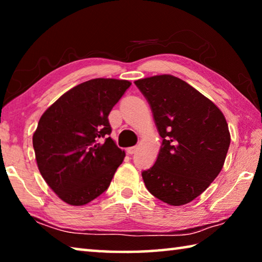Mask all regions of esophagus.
Here are the masks:
<instances>
[{"mask_svg": "<svg viewBox=\"0 0 262 262\" xmlns=\"http://www.w3.org/2000/svg\"><path fill=\"white\" fill-rule=\"evenodd\" d=\"M137 151V147H130V148H127V152L129 155H134Z\"/></svg>", "mask_w": 262, "mask_h": 262, "instance_id": "1", "label": "esophagus"}]
</instances>
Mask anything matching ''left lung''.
I'll use <instances>...</instances> for the list:
<instances>
[{
	"label": "left lung",
	"mask_w": 262,
	"mask_h": 262,
	"mask_svg": "<svg viewBox=\"0 0 262 262\" xmlns=\"http://www.w3.org/2000/svg\"><path fill=\"white\" fill-rule=\"evenodd\" d=\"M150 105L162 147L142 172L145 187L171 206L193 201L223 167L230 145L221 110L183 79L159 75L135 81Z\"/></svg>",
	"instance_id": "1"
}]
</instances>
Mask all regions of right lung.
Wrapping results in <instances>:
<instances>
[{
    "label": "right lung",
    "instance_id": "right-lung-1",
    "mask_svg": "<svg viewBox=\"0 0 262 262\" xmlns=\"http://www.w3.org/2000/svg\"><path fill=\"white\" fill-rule=\"evenodd\" d=\"M130 82L95 78L66 92L33 134L38 168L62 201L83 206L108 188L125 158L110 134L108 114Z\"/></svg>",
    "mask_w": 262,
    "mask_h": 262
}]
</instances>
